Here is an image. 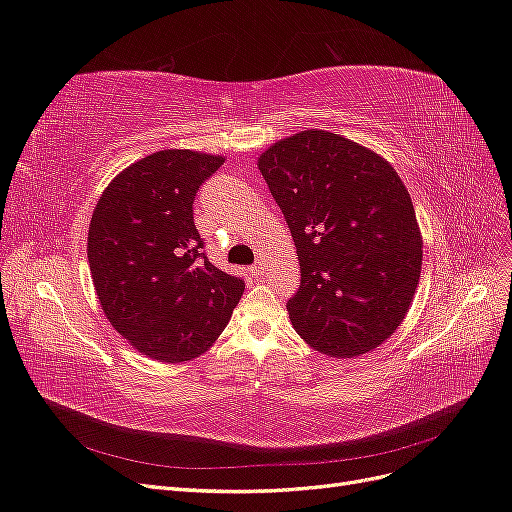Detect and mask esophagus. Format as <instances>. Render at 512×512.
<instances>
[{
  "label": "esophagus",
  "instance_id": "1",
  "mask_svg": "<svg viewBox=\"0 0 512 512\" xmlns=\"http://www.w3.org/2000/svg\"><path fill=\"white\" fill-rule=\"evenodd\" d=\"M250 273H252L254 277H262V275H265V262H258V265H254V267L250 269Z\"/></svg>",
  "mask_w": 512,
  "mask_h": 512
}]
</instances>
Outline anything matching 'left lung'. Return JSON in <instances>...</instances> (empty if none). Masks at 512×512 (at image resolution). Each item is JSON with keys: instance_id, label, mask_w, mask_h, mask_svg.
<instances>
[{"instance_id": "1", "label": "left lung", "mask_w": 512, "mask_h": 512, "mask_svg": "<svg viewBox=\"0 0 512 512\" xmlns=\"http://www.w3.org/2000/svg\"><path fill=\"white\" fill-rule=\"evenodd\" d=\"M301 265L294 331L333 359L378 348L404 322L423 265L412 198L376 151L303 130L260 153Z\"/></svg>"}]
</instances>
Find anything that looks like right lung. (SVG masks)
<instances>
[{
	"label": "right lung",
	"mask_w": 512,
	"mask_h": 512,
	"mask_svg": "<svg viewBox=\"0 0 512 512\" xmlns=\"http://www.w3.org/2000/svg\"><path fill=\"white\" fill-rule=\"evenodd\" d=\"M222 156L164 149L106 185L91 215L87 258L100 307L149 359L185 363L226 329L243 280L213 267L194 226L200 185Z\"/></svg>",
	"instance_id": "1"
}]
</instances>
